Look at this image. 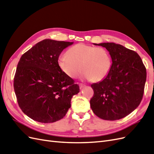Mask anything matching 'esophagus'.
I'll use <instances>...</instances> for the list:
<instances>
[{"label": "esophagus", "mask_w": 154, "mask_h": 154, "mask_svg": "<svg viewBox=\"0 0 154 154\" xmlns=\"http://www.w3.org/2000/svg\"><path fill=\"white\" fill-rule=\"evenodd\" d=\"M79 86H80V89H82V88L83 87H84L85 85H83V83H80V84H79Z\"/></svg>", "instance_id": "esophagus-1"}]
</instances>
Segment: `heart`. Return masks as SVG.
Instances as JSON below:
<instances>
[{"label": "heart", "instance_id": "b5f03b06", "mask_svg": "<svg viewBox=\"0 0 154 154\" xmlns=\"http://www.w3.org/2000/svg\"><path fill=\"white\" fill-rule=\"evenodd\" d=\"M67 54L58 59L60 69L68 76L74 78L83 71V78L93 82L104 80L110 71L112 58L103 48L78 44L67 51Z\"/></svg>", "mask_w": 154, "mask_h": 154}]
</instances>
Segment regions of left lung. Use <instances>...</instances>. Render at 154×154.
<instances>
[{
  "label": "left lung",
  "mask_w": 154,
  "mask_h": 154,
  "mask_svg": "<svg viewBox=\"0 0 154 154\" xmlns=\"http://www.w3.org/2000/svg\"><path fill=\"white\" fill-rule=\"evenodd\" d=\"M105 48L112 61L110 71L100 82L93 83L90 100L93 112L105 120L114 121L130 114L140 104L146 70L134 51L115 43L94 44Z\"/></svg>",
  "instance_id": "obj_1"
}]
</instances>
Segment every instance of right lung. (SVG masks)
<instances>
[{
  "mask_svg": "<svg viewBox=\"0 0 154 154\" xmlns=\"http://www.w3.org/2000/svg\"><path fill=\"white\" fill-rule=\"evenodd\" d=\"M73 42L45 39L22 54L13 87L18 104L26 115L48 123L62 119L79 85L58 64L62 51Z\"/></svg>",
  "mask_w": 154,
  "mask_h": 154,
  "instance_id": "1",
  "label": "right lung"
}]
</instances>
